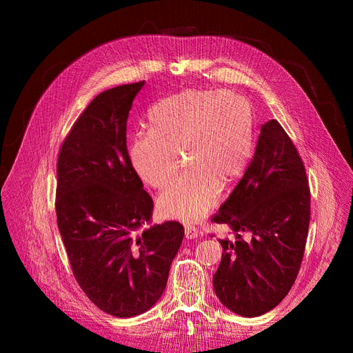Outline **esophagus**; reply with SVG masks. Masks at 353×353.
I'll list each match as a JSON object with an SVG mask.
<instances>
[{
  "label": "esophagus",
  "mask_w": 353,
  "mask_h": 353,
  "mask_svg": "<svg viewBox=\"0 0 353 353\" xmlns=\"http://www.w3.org/2000/svg\"><path fill=\"white\" fill-rule=\"evenodd\" d=\"M199 234V229L192 226V225H186L184 226V236H186V239H196Z\"/></svg>",
  "instance_id": "esophagus-1"
}]
</instances>
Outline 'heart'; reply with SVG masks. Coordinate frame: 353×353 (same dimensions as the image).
Segmentation results:
<instances>
[{"label":"heart","mask_w":353,"mask_h":353,"mask_svg":"<svg viewBox=\"0 0 353 353\" xmlns=\"http://www.w3.org/2000/svg\"><path fill=\"white\" fill-rule=\"evenodd\" d=\"M150 130L136 136L130 157L139 176L156 189L188 167L159 197L163 214L194 221L219 199L221 183L242 176L252 156L253 111L248 100L229 91L184 90L154 104Z\"/></svg>","instance_id":"heart-1"}]
</instances>
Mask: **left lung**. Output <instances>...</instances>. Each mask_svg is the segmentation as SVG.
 <instances>
[{
	"instance_id": "1",
	"label": "left lung",
	"mask_w": 353,
	"mask_h": 353,
	"mask_svg": "<svg viewBox=\"0 0 353 353\" xmlns=\"http://www.w3.org/2000/svg\"><path fill=\"white\" fill-rule=\"evenodd\" d=\"M212 220L234 232L219 239V301L246 318L276 307L301 269L310 220L303 161L276 120L262 124L248 170Z\"/></svg>"
}]
</instances>
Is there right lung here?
<instances>
[{
	"label": "right lung",
	"instance_id": "right-lung-1",
	"mask_svg": "<svg viewBox=\"0 0 353 353\" xmlns=\"http://www.w3.org/2000/svg\"><path fill=\"white\" fill-rule=\"evenodd\" d=\"M144 81L105 90L63 141L55 213L87 298L116 318L156 305L183 242L179 221L150 225L153 200L127 152V119Z\"/></svg>",
	"mask_w": 353,
	"mask_h": 353
}]
</instances>
